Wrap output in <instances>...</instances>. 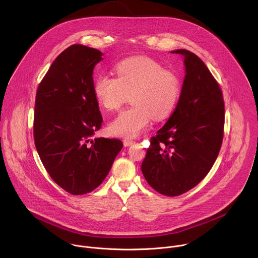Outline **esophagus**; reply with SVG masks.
I'll return each instance as SVG.
<instances>
[{
    "label": "esophagus",
    "mask_w": 258,
    "mask_h": 258,
    "mask_svg": "<svg viewBox=\"0 0 258 258\" xmlns=\"http://www.w3.org/2000/svg\"><path fill=\"white\" fill-rule=\"evenodd\" d=\"M134 143H135V141H133V140H131V139H124V140H123V145H124V147H128V146L133 145Z\"/></svg>",
    "instance_id": "esophagus-1"
}]
</instances>
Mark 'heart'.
Instances as JSON below:
<instances>
[{"instance_id":"obj_1","label":"heart","mask_w":258,"mask_h":258,"mask_svg":"<svg viewBox=\"0 0 258 258\" xmlns=\"http://www.w3.org/2000/svg\"><path fill=\"white\" fill-rule=\"evenodd\" d=\"M115 72L117 78L100 75L93 85L98 104L109 111L119 109L131 94L133 106L124 109L108 125L112 135L138 137L149 125L152 116L160 120L171 113L180 90L174 72L145 56L120 61Z\"/></svg>"}]
</instances>
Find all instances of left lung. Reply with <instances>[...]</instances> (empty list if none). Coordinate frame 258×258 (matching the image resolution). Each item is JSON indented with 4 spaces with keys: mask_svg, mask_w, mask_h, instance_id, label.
<instances>
[{
    "mask_svg": "<svg viewBox=\"0 0 258 258\" xmlns=\"http://www.w3.org/2000/svg\"><path fill=\"white\" fill-rule=\"evenodd\" d=\"M183 58L185 78L174 111L151 138L142 172L158 193L178 196L197 186L215 162L223 143V93L204 62L194 53Z\"/></svg>",
    "mask_w": 258,
    "mask_h": 258,
    "instance_id": "left-lung-1",
    "label": "left lung"
}]
</instances>
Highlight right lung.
Returning a JSON list of instances; mask_svg holds the SVG:
<instances>
[{
  "label": "right lung",
  "instance_id": "right-lung-1",
  "mask_svg": "<svg viewBox=\"0 0 258 258\" xmlns=\"http://www.w3.org/2000/svg\"><path fill=\"white\" fill-rule=\"evenodd\" d=\"M103 53L72 45L52 63L35 97V148L53 180L72 195L99 187L122 149L117 139L92 137L102 125L93 70Z\"/></svg>",
  "mask_w": 258,
  "mask_h": 258
}]
</instances>
